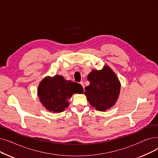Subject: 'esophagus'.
Instances as JSON below:
<instances>
[{
  "label": "esophagus",
  "instance_id": "obj_1",
  "mask_svg": "<svg viewBox=\"0 0 158 158\" xmlns=\"http://www.w3.org/2000/svg\"><path fill=\"white\" fill-rule=\"evenodd\" d=\"M79 84H80L82 87H83V88H85V85H84V82H83L81 81V82H79Z\"/></svg>",
  "mask_w": 158,
  "mask_h": 158
}]
</instances>
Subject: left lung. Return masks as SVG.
I'll use <instances>...</instances> for the list:
<instances>
[{
    "label": "left lung",
    "instance_id": "8db88e82",
    "mask_svg": "<svg viewBox=\"0 0 158 158\" xmlns=\"http://www.w3.org/2000/svg\"><path fill=\"white\" fill-rule=\"evenodd\" d=\"M89 85L85 92L90 105L100 111L110 110L117 102L121 84L117 75L108 65L100 70H92L87 77Z\"/></svg>",
    "mask_w": 158,
    "mask_h": 158
}]
</instances>
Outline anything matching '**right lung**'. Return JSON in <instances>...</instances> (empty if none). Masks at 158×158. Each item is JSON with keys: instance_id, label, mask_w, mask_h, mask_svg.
<instances>
[{"instance_id": "1", "label": "right lung", "mask_w": 158, "mask_h": 158, "mask_svg": "<svg viewBox=\"0 0 158 158\" xmlns=\"http://www.w3.org/2000/svg\"><path fill=\"white\" fill-rule=\"evenodd\" d=\"M83 88L77 82L67 81L62 76H47L41 81L37 94L45 108L52 113H61L69 106V99L74 94H82Z\"/></svg>"}]
</instances>
